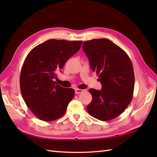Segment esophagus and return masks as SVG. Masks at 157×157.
<instances>
[{"label":"esophagus","mask_w":157,"mask_h":157,"mask_svg":"<svg viewBox=\"0 0 157 157\" xmlns=\"http://www.w3.org/2000/svg\"><path fill=\"white\" fill-rule=\"evenodd\" d=\"M83 91H84V90H81V89H78V88H77V89H75V94H81V93L82 92H83Z\"/></svg>","instance_id":"esophagus-1"}]
</instances>
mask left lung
<instances>
[{
    "label": "left lung",
    "instance_id": "left-lung-1",
    "mask_svg": "<svg viewBox=\"0 0 157 157\" xmlns=\"http://www.w3.org/2000/svg\"><path fill=\"white\" fill-rule=\"evenodd\" d=\"M82 49L102 84L101 90H89L92 100L87 111L101 121L114 119L132 101L135 81L132 62L125 51L105 38L84 42Z\"/></svg>",
    "mask_w": 157,
    "mask_h": 157
}]
</instances>
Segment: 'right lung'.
<instances>
[{"mask_svg":"<svg viewBox=\"0 0 157 157\" xmlns=\"http://www.w3.org/2000/svg\"><path fill=\"white\" fill-rule=\"evenodd\" d=\"M82 43L51 39L28 55L20 75V90L25 104L38 119L51 121L65 113L74 90L63 88L54 79L56 72L79 51Z\"/></svg>","mask_w":157,"mask_h":157,"instance_id":"1","label":"right lung"}]
</instances>
